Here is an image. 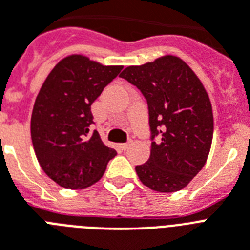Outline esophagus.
<instances>
[{"label":"esophagus","instance_id":"obj_1","mask_svg":"<svg viewBox=\"0 0 250 250\" xmlns=\"http://www.w3.org/2000/svg\"><path fill=\"white\" fill-rule=\"evenodd\" d=\"M129 147H130V142H127V143L120 144V148H121V149H123V150H126Z\"/></svg>","mask_w":250,"mask_h":250}]
</instances>
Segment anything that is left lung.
Masks as SVG:
<instances>
[{"mask_svg":"<svg viewBox=\"0 0 250 250\" xmlns=\"http://www.w3.org/2000/svg\"><path fill=\"white\" fill-rule=\"evenodd\" d=\"M120 76L137 86L148 104L152 143L149 160L135 166L140 181L161 193L181 190L202 170L211 149L213 115L203 84L175 56L129 66Z\"/></svg>","mask_w":250,"mask_h":250,"instance_id":"1","label":"left lung"}]
</instances>
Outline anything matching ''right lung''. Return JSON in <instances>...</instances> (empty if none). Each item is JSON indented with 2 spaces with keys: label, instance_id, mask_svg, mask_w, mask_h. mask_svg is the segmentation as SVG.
<instances>
[{
  "label": "right lung",
  "instance_id": "add662e5",
  "mask_svg": "<svg viewBox=\"0 0 250 250\" xmlns=\"http://www.w3.org/2000/svg\"><path fill=\"white\" fill-rule=\"evenodd\" d=\"M121 69L69 56L53 67L39 90L30 123L33 147L43 171L60 187H90L116 156L98 131H92L90 106Z\"/></svg>",
  "mask_w": 250,
  "mask_h": 250
}]
</instances>
